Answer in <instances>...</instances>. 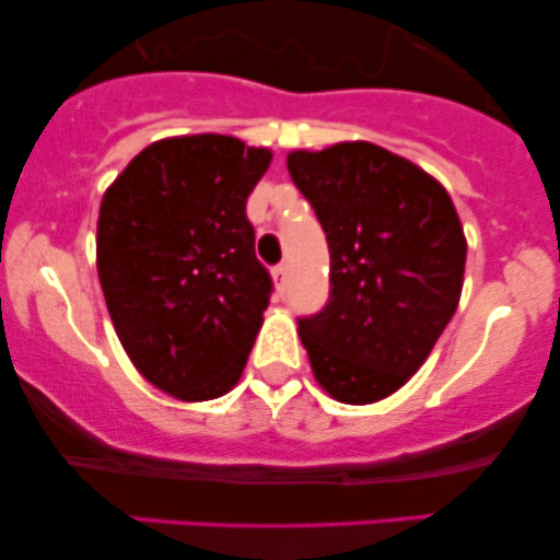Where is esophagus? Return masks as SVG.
Segmentation results:
<instances>
[{"label": "esophagus", "instance_id": "esophagus-1", "mask_svg": "<svg viewBox=\"0 0 560 560\" xmlns=\"http://www.w3.org/2000/svg\"><path fill=\"white\" fill-rule=\"evenodd\" d=\"M273 284H276V292L284 294V289H287V266H284V262H279V266L273 268Z\"/></svg>", "mask_w": 560, "mask_h": 560}]
</instances>
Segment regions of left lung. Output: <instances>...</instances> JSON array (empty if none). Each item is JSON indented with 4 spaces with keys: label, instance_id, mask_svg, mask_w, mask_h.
<instances>
[{
    "label": "left lung",
    "instance_id": "left-lung-1",
    "mask_svg": "<svg viewBox=\"0 0 560 560\" xmlns=\"http://www.w3.org/2000/svg\"><path fill=\"white\" fill-rule=\"evenodd\" d=\"M316 210L329 300L298 318L313 374L334 400L376 402L421 369L460 300L466 236L445 186L371 141L289 152Z\"/></svg>",
    "mask_w": 560,
    "mask_h": 560
}]
</instances>
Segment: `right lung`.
Returning <instances> with one entry per match:
<instances>
[{"label": "right lung", "instance_id": "right-lung-1", "mask_svg": "<svg viewBox=\"0 0 560 560\" xmlns=\"http://www.w3.org/2000/svg\"><path fill=\"white\" fill-rule=\"evenodd\" d=\"M271 152L234 137H173L141 150L105 191L96 271L139 374L178 400L240 382L273 281L255 258L247 197Z\"/></svg>", "mask_w": 560, "mask_h": 560}]
</instances>
